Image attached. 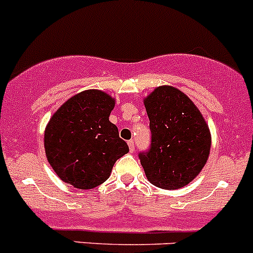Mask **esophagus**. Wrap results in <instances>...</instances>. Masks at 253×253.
<instances>
[{
	"label": "esophagus",
	"instance_id": "obj_1",
	"mask_svg": "<svg viewBox=\"0 0 253 253\" xmlns=\"http://www.w3.org/2000/svg\"><path fill=\"white\" fill-rule=\"evenodd\" d=\"M127 146H129L130 152H134V151H135V144H134V141H132V140H130V141L127 142Z\"/></svg>",
	"mask_w": 253,
	"mask_h": 253
}]
</instances>
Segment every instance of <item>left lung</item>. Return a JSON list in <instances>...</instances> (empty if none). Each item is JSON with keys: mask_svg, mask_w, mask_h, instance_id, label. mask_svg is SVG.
I'll use <instances>...</instances> for the list:
<instances>
[{"mask_svg": "<svg viewBox=\"0 0 253 253\" xmlns=\"http://www.w3.org/2000/svg\"><path fill=\"white\" fill-rule=\"evenodd\" d=\"M152 141L140 153L146 178L155 186L176 190L200 174L211 151V131L204 116L179 88L156 87L144 98Z\"/></svg>", "mask_w": 253, "mask_h": 253, "instance_id": "8db88e82", "label": "left lung"}]
</instances>
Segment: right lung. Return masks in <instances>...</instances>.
<instances>
[{
    "mask_svg": "<svg viewBox=\"0 0 253 253\" xmlns=\"http://www.w3.org/2000/svg\"><path fill=\"white\" fill-rule=\"evenodd\" d=\"M116 101L101 90H85L68 98L46 126L49 166L64 183L79 190L98 186L111 175L118 158L129 152L109 122Z\"/></svg>",
    "mask_w": 253,
    "mask_h": 253,
    "instance_id": "add662e5",
    "label": "right lung"
}]
</instances>
